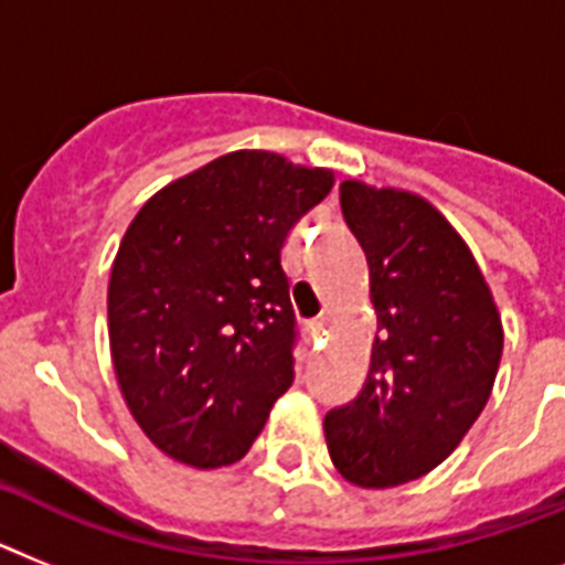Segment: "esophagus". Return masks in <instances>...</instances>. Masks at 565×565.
<instances>
[{"label": "esophagus", "instance_id": "obj_1", "mask_svg": "<svg viewBox=\"0 0 565 565\" xmlns=\"http://www.w3.org/2000/svg\"><path fill=\"white\" fill-rule=\"evenodd\" d=\"M323 332H327V321H323V318L307 323V335H310V338H321Z\"/></svg>", "mask_w": 565, "mask_h": 565}]
</instances>
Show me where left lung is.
<instances>
[{
	"label": "left lung",
	"mask_w": 565,
	"mask_h": 565,
	"mask_svg": "<svg viewBox=\"0 0 565 565\" xmlns=\"http://www.w3.org/2000/svg\"><path fill=\"white\" fill-rule=\"evenodd\" d=\"M341 207L370 262L381 335L366 386L323 418V435L343 480L392 489L444 463L472 429L503 323L472 249L431 201L347 179Z\"/></svg>",
	"instance_id": "obj_1"
}]
</instances>
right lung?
Wrapping results in <instances>:
<instances>
[{
	"instance_id": "right-lung-1",
	"label": "right lung",
	"mask_w": 565,
	"mask_h": 565,
	"mask_svg": "<svg viewBox=\"0 0 565 565\" xmlns=\"http://www.w3.org/2000/svg\"><path fill=\"white\" fill-rule=\"evenodd\" d=\"M335 173L233 150L141 204L113 258L107 332L127 409L179 463L242 460L292 386L281 249Z\"/></svg>"
}]
</instances>
